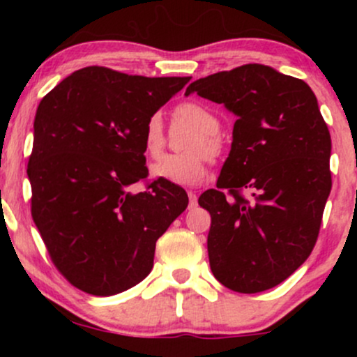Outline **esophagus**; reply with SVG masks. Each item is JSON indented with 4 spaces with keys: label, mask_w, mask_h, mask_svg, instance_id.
Listing matches in <instances>:
<instances>
[{
    "label": "esophagus",
    "mask_w": 357,
    "mask_h": 357,
    "mask_svg": "<svg viewBox=\"0 0 357 357\" xmlns=\"http://www.w3.org/2000/svg\"><path fill=\"white\" fill-rule=\"evenodd\" d=\"M188 198H190V206H196V203H198V196H196V192L190 190L188 191Z\"/></svg>",
    "instance_id": "esophagus-1"
}]
</instances>
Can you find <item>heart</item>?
<instances>
[{"label": "heart", "instance_id": "1", "mask_svg": "<svg viewBox=\"0 0 357 357\" xmlns=\"http://www.w3.org/2000/svg\"><path fill=\"white\" fill-rule=\"evenodd\" d=\"M174 119L198 132L186 144V151H191V153L162 155L151 167V173L154 178L178 184V186H195L204 178L208 169V159L204 153L216 155L220 153V141L216 139L220 130V119L206 105L198 104V102H184L178 105L174 110ZM165 142L162 117L161 114L155 112L146 121L144 134H142L146 154L151 158H158L165 149Z\"/></svg>", "mask_w": 357, "mask_h": 357}]
</instances>
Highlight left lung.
Returning <instances> with one entry per match:
<instances>
[{
  "mask_svg": "<svg viewBox=\"0 0 357 357\" xmlns=\"http://www.w3.org/2000/svg\"><path fill=\"white\" fill-rule=\"evenodd\" d=\"M192 92L236 116L218 190L198 199L211 215V272L235 292H264L292 275L317 241L333 186L329 129L312 89L267 65L213 73L192 82Z\"/></svg>",
  "mask_w": 357,
  "mask_h": 357,
  "instance_id": "8db88e82",
  "label": "left lung"
}]
</instances>
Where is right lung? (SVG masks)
<instances>
[{"instance_id": "right-lung-1", "label": "right lung", "mask_w": 357, "mask_h": 357, "mask_svg": "<svg viewBox=\"0 0 357 357\" xmlns=\"http://www.w3.org/2000/svg\"><path fill=\"white\" fill-rule=\"evenodd\" d=\"M190 79L85 67L40 102L26 171L31 216L52 261L77 289L107 297L144 280L155 241L186 210L178 184L129 188L147 178L146 121Z\"/></svg>"}]
</instances>
